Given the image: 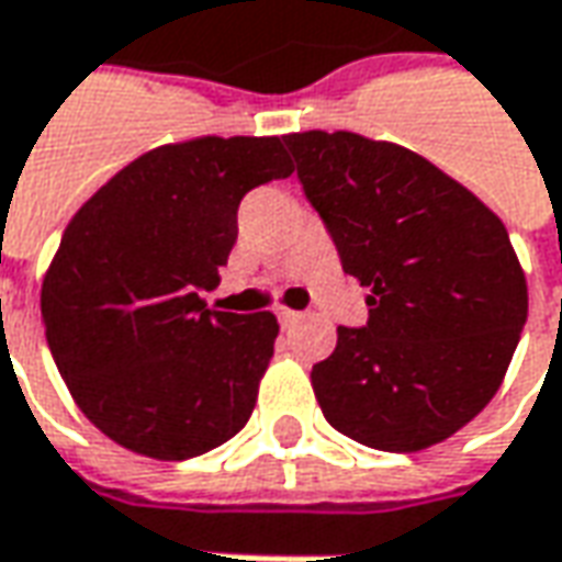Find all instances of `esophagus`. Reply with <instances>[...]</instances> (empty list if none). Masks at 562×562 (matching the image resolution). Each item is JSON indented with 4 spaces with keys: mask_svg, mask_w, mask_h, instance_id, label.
I'll return each instance as SVG.
<instances>
[{
    "mask_svg": "<svg viewBox=\"0 0 562 562\" xmlns=\"http://www.w3.org/2000/svg\"><path fill=\"white\" fill-rule=\"evenodd\" d=\"M299 311H289V307H280L277 311V319H280V326H292V323H299Z\"/></svg>",
    "mask_w": 562,
    "mask_h": 562,
    "instance_id": "34e87169",
    "label": "esophagus"
}]
</instances>
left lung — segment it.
<instances>
[{
	"instance_id": "obj_1",
	"label": "left lung",
	"mask_w": 562,
	"mask_h": 562,
	"mask_svg": "<svg viewBox=\"0 0 562 562\" xmlns=\"http://www.w3.org/2000/svg\"><path fill=\"white\" fill-rule=\"evenodd\" d=\"M341 270L370 289L314 363L319 411L376 451H423L497 392L529 314L510 236L470 189L416 151L358 133L282 139Z\"/></svg>"
}]
</instances>
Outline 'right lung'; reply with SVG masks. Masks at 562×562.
<instances>
[{
	"label": "right lung",
	"instance_id": "right-lung-1",
	"mask_svg": "<svg viewBox=\"0 0 562 562\" xmlns=\"http://www.w3.org/2000/svg\"><path fill=\"white\" fill-rule=\"evenodd\" d=\"M292 170L277 136H204L136 158L74 214L40 307L58 373L111 441L189 460L248 423L280 326L211 311L202 292L245 195Z\"/></svg>",
	"mask_w": 562,
	"mask_h": 562
}]
</instances>
